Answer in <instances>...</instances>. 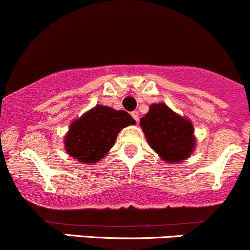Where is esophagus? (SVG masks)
<instances>
[{
	"label": "esophagus",
	"mask_w": 250,
	"mask_h": 250,
	"mask_svg": "<svg viewBox=\"0 0 250 250\" xmlns=\"http://www.w3.org/2000/svg\"><path fill=\"white\" fill-rule=\"evenodd\" d=\"M131 115H132L133 119L136 120V123H138V118H140V113H138L137 110H133V112L131 113Z\"/></svg>",
	"instance_id": "esophagus-1"
}]
</instances>
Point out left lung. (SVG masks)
Listing matches in <instances>:
<instances>
[{
	"mask_svg": "<svg viewBox=\"0 0 250 250\" xmlns=\"http://www.w3.org/2000/svg\"><path fill=\"white\" fill-rule=\"evenodd\" d=\"M140 126L148 143L164 162L177 164L186 160L196 147L191 120L176 114L164 103H154L141 118Z\"/></svg>",
	"mask_w": 250,
	"mask_h": 250,
	"instance_id": "1",
	"label": "left lung"
}]
</instances>
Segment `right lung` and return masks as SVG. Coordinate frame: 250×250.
<instances>
[{
	"label": "right lung",
	"instance_id": "right-lung-1",
	"mask_svg": "<svg viewBox=\"0 0 250 250\" xmlns=\"http://www.w3.org/2000/svg\"><path fill=\"white\" fill-rule=\"evenodd\" d=\"M135 124L125 110L98 104L71 123L64 148L78 162L92 165L109 152L123 128Z\"/></svg>",
	"mask_w": 250,
	"mask_h": 250
}]
</instances>
